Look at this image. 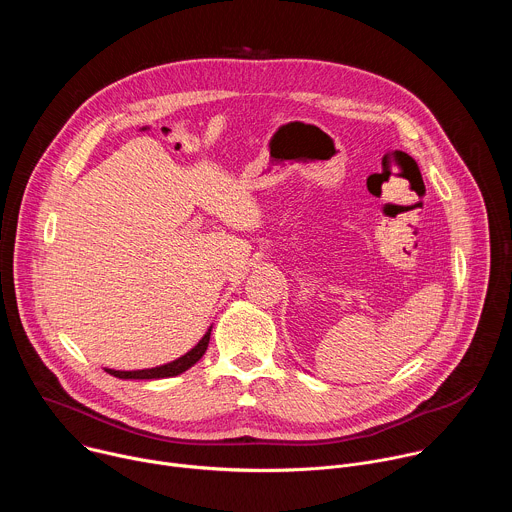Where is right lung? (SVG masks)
Masks as SVG:
<instances>
[{
    "label": "right lung",
    "mask_w": 512,
    "mask_h": 512,
    "mask_svg": "<svg viewBox=\"0 0 512 512\" xmlns=\"http://www.w3.org/2000/svg\"><path fill=\"white\" fill-rule=\"evenodd\" d=\"M210 330L200 338V342L188 350L184 356L168 362V364H162V367H156V369H143V371H113V369H105L109 375L117 377V379H168V377H176L184 371H188L190 367H194V364L202 358V354L206 352L208 348V340H210Z\"/></svg>",
    "instance_id": "1"
}]
</instances>
